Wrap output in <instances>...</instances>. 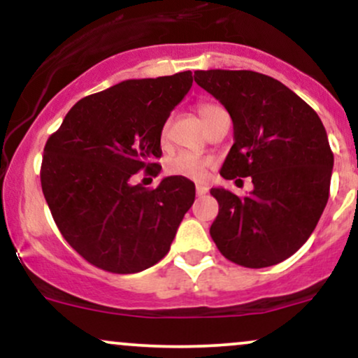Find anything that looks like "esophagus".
Masks as SVG:
<instances>
[{"label":"esophagus","instance_id":"obj_1","mask_svg":"<svg viewBox=\"0 0 358 358\" xmlns=\"http://www.w3.org/2000/svg\"><path fill=\"white\" fill-rule=\"evenodd\" d=\"M195 192H196V195H199V196H203V195H207V193H208V187H207V185L199 183L195 187Z\"/></svg>","mask_w":358,"mask_h":358}]
</instances>
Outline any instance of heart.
<instances>
[{"instance_id":"obj_1","label":"heart","mask_w":358,"mask_h":358,"mask_svg":"<svg viewBox=\"0 0 358 358\" xmlns=\"http://www.w3.org/2000/svg\"><path fill=\"white\" fill-rule=\"evenodd\" d=\"M219 110H222L219 104L199 106V114L200 117L203 119L205 124H207L208 119H210L215 113H219ZM208 165H210V162H208L207 158H203V156L188 153V151H182V153L175 155L173 158L168 159L166 171L170 175L183 176V178H190V180H196V182H200V180L205 178Z\"/></svg>"}]
</instances>
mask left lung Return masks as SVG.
I'll return each instance as SVG.
<instances>
[{
    "instance_id": "left-lung-1",
    "label": "left lung",
    "mask_w": 358,
    "mask_h": 358,
    "mask_svg": "<svg viewBox=\"0 0 358 358\" xmlns=\"http://www.w3.org/2000/svg\"><path fill=\"white\" fill-rule=\"evenodd\" d=\"M195 82L227 109L234 145L225 180L250 176L245 196L212 188L210 236L222 256L268 268L293 256L315 231L330 193L334 153L322 119L285 84L252 71H196Z\"/></svg>"
}]
</instances>
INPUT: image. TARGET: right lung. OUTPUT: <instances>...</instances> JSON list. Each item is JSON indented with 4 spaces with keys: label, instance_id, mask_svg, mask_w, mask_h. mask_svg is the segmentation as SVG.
I'll return each instance as SVG.
<instances>
[{
    "label": "right lung",
    "instance_id": "add662e5",
    "mask_svg": "<svg viewBox=\"0 0 358 358\" xmlns=\"http://www.w3.org/2000/svg\"><path fill=\"white\" fill-rule=\"evenodd\" d=\"M192 72L122 80L69 110L43 150L42 190L64 239L96 268L133 274L162 261L195 185L166 176L133 185L139 170H162V131L192 87Z\"/></svg>",
    "mask_w": 358,
    "mask_h": 358
}]
</instances>
